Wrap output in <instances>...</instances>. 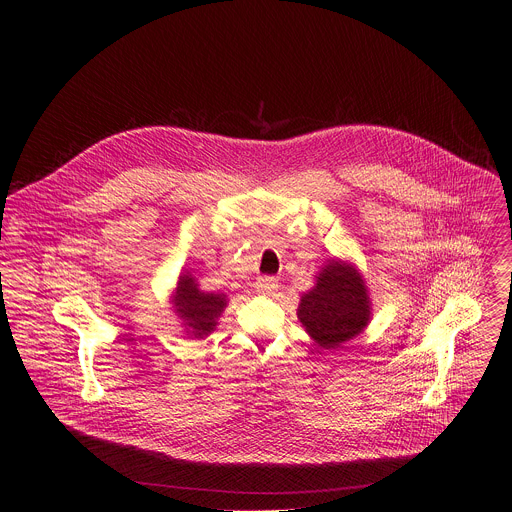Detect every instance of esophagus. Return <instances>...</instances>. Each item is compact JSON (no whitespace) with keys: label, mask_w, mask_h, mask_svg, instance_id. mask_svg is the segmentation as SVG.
<instances>
[{"label":"esophagus","mask_w":512,"mask_h":512,"mask_svg":"<svg viewBox=\"0 0 512 512\" xmlns=\"http://www.w3.org/2000/svg\"><path fill=\"white\" fill-rule=\"evenodd\" d=\"M255 287H257L259 294H263V296H271L273 291L277 289V279H275V277H269V275H263V277H259V279H257Z\"/></svg>","instance_id":"34e87169"}]
</instances>
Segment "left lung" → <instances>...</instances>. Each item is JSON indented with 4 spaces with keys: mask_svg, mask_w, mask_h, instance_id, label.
Segmentation results:
<instances>
[{
    "mask_svg": "<svg viewBox=\"0 0 512 512\" xmlns=\"http://www.w3.org/2000/svg\"><path fill=\"white\" fill-rule=\"evenodd\" d=\"M314 277V287L300 298L298 320L316 346L336 350L369 328L371 291L350 259L330 257Z\"/></svg>",
    "mask_w": 512,
    "mask_h": 512,
    "instance_id": "obj_1",
    "label": "left lung"
}]
</instances>
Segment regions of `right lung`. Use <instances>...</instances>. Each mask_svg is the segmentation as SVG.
Instances as JSON below:
<instances>
[{
    "mask_svg": "<svg viewBox=\"0 0 512 512\" xmlns=\"http://www.w3.org/2000/svg\"><path fill=\"white\" fill-rule=\"evenodd\" d=\"M170 304L186 336L200 340L216 330L218 320L229 306V296L200 289L192 271L184 269L172 287Z\"/></svg>",
    "mask_w": 512,
    "mask_h": 512,
    "instance_id": "add662e5",
    "label": "right lung"
}]
</instances>
